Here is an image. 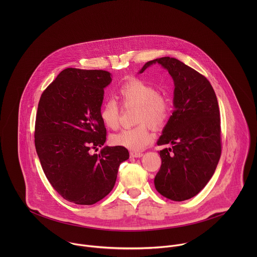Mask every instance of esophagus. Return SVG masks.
<instances>
[{
  "mask_svg": "<svg viewBox=\"0 0 257 257\" xmlns=\"http://www.w3.org/2000/svg\"><path fill=\"white\" fill-rule=\"evenodd\" d=\"M131 156L132 157H142L143 155H144V153L143 152H138V151H131Z\"/></svg>",
  "mask_w": 257,
  "mask_h": 257,
  "instance_id": "1",
  "label": "esophagus"
}]
</instances>
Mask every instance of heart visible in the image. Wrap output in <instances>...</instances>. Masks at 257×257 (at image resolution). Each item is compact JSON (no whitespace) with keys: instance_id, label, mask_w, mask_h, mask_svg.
Here are the masks:
<instances>
[{"instance_id":"1","label":"heart","mask_w":257,"mask_h":257,"mask_svg":"<svg viewBox=\"0 0 257 257\" xmlns=\"http://www.w3.org/2000/svg\"><path fill=\"white\" fill-rule=\"evenodd\" d=\"M117 93L124 106H138L136 122L139 124L111 136V144L135 151L143 150L153 140V135L147 123L156 130L163 127L170 116V103L156 87L137 78L122 83ZM100 118L108 128L116 130L118 127L119 105L114 99H107L103 103Z\"/></svg>"}]
</instances>
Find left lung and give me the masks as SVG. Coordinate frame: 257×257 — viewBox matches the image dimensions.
I'll return each instance as SVG.
<instances>
[{"label":"left lung","instance_id":"obj_1","mask_svg":"<svg viewBox=\"0 0 257 257\" xmlns=\"http://www.w3.org/2000/svg\"><path fill=\"white\" fill-rule=\"evenodd\" d=\"M168 70L174 81V110L157 145L161 166L154 178L158 193L181 202L196 196L215 173L221 153L220 109L215 91L202 74L172 57L148 61Z\"/></svg>","mask_w":257,"mask_h":257}]
</instances>
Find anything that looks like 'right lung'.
Wrapping results in <instances>:
<instances>
[{
    "label": "right lung",
    "mask_w": 257,
    "mask_h": 257,
    "mask_svg": "<svg viewBox=\"0 0 257 257\" xmlns=\"http://www.w3.org/2000/svg\"><path fill=\"white\" fill-rule=\"evenodd\" d=\"M111 74L67 68L41 94L35 145L49 183L65 200L93 205L112 190L125 147H103L107 131L100 118L104 89Z\"/></svg>",
    "instance_id": "1"
}]
</instances>
